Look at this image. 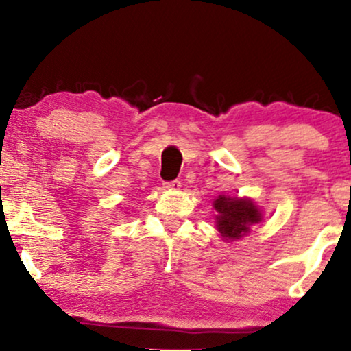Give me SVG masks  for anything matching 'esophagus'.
<instances>
[{
    "mask_svg": "<svg viewBox=\"0 0 351 351\" xmlns=\"http://www.w3.org/2000/svg\"><path fill=\"white\" fill-rule=\"evenodd\" d=\"M182 186V184H180V180H172V182H165V184H162V189L165 190H179Z\"/></svg>",
    "mask_w": 351,
    "mask_h": 351,
    "instance_id": "esophagus-1",
    "label": "esophagus"
}]
</instances>
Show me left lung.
<instances>
[{
	"label": "left lung",
	"instance_id": "1",
	"mask_svg": "<svg viewBox=\"0 0 351 351\" xmlns=\"http://www.w3.org/2000/svg\"><path fill=\"white\" fill-rule=\"evenodd\" d=\"M213 204L217 210L215 227L225 241H237L246 237L252 225L262 220V210L247 198L219 195Z\"/></svg>",
	"mask_w": 351,
	"mask_h": 351
}]
</instances>
